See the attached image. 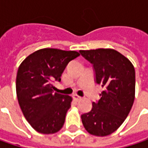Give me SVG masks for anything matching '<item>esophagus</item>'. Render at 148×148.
<instances>
[{"instance_id": "1", "label": "esophagus", "mask_w": 148, "mask_h": 148, "mask_svg": "<svg viewBox=\"0 0 148 148\" xmlns=\"http://www.w3.org/2000/svg\"><path fill=\"white\" fill-rule=\"evenodd\" d=\"M73 99H74V100H75L76 102H78V101H79V100H81V97H79V96H78L77 94H74L73 95Z\"/></svg>"}]
</instances>
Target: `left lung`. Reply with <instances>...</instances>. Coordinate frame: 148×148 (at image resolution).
I'll list each match as a JSON object with an SVG mask.
<instances>
[{"instance_id": "1", "label": "left lung", "mask_w": 148, "mask_h": 148, "mask_svg": "<svg viewBox=\"0 0 148 148\" xmlns=\"http://www.w3.org/2000/svg\"><path fill=\"white\" fill-rule=\"evenodd\" d=\"M92 63L95 82L103 87L91 111L82 114L86 130L96 136L115 132L128 116L134 100L135 71L130 61L112 49L79 50Z\"/></svg>"}]
</instances>
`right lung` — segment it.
I'll list each match as a JSON object with an SVG mask.
<instances>
[{
    "mask_svg": "<svg viewBox=\"0 0 148 148\" xmlns=\"http://www.w3.org/2000/svg\"><path fill=\"white\" fill-rule=\"evenodd\" d=\"M77 51L42 49L28 56L20 64L16 77V92L21 110L31 126L41 134L58 132L63 126L72 98L56 91L54 81Z\"/></svg>",
    "mask_w": 148,
    "mask_h": 148,
    "instance_id": "obj_1",
    "label": "right lung"
}]
</instances>
